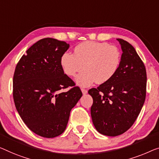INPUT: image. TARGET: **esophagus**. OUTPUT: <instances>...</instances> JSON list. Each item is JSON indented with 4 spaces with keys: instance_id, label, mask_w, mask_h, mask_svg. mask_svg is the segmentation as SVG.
<instances>
[{
    "instance_id": "esophagus-1",
    "label": "esophagus",
    "mask_w": 159,
    "mask_h": 159,
    "mask_svg": "<svg viewBox=\"0 0 159 159\" xmlns=\"http://www.w3.org/2000/svg\"><path fill=\"white\" fill-rule=\"evenodd\" d=\"M81 91H82V93H83V94H86L87 93H88V91L86 89H81Z\"/></svg>"
}]
</instances>
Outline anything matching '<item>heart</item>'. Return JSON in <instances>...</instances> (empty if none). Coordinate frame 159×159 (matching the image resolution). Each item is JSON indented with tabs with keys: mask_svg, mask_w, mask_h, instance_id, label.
<instances>
[{
	"mask_svg": "<svg viewBox=\"0 0 159 159\" xmlns=\"http://www.w3.org/2000/svg\"><path fill=\"white\" fill-rule=\"evenodd\" d=\"M121 61V53L116 46L107 43L86 41L77 45L74 53L65 52L61 56V64L69 76L85 70L76 78L78 84L89 86L95 82L106 83L117 73Z\"/></svg>",
	"mask_w": 159,
	"mask_h": 159,
	"instance_id": "obj_1",
	"label": "heart"
}]
</instances>
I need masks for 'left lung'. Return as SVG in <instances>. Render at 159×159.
Instances as JSON below:
<instances>
[{
    "instance_id": "left-lung-1",
    "label": "left lung",
    "mask_w": 159,
    "mask_h": 159,
    "mask_svg": "<svg viewBox=\"0 0 159 159\" xmlns=\"http://www.w3.org/2000/svg\"><path fill=\"white\" fill-rule=\"evenodd\" d=\"M123 53L117 73L109 81L89 89L93 98L92 121L97 131L116 136L131 128L138 118L146 95L144 63L129 42L117 39Z\"/></svg>"
}]
</instances>
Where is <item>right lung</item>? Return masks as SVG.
<instances>
[{
	"label": "right lung",
	"instance_id": "obj_1",
	"mask_svg": "<svg viewBox=\"0 0 159 159\" xmlns=\"http://www.w3.org/2000/svg\"><path fill=\"white\" fill-rule=\"evenodd\" d=\"M69 48L65 41L46 38L35 43L16 66L13 96L16 109L30 131L45 138L63 134L70 112L82 92L65 74L61 58ZM68 87L67 92L62 90Z\"/></svg>",
	"mask_w": 159,
	"mask_h": 159
}]
</instances>
